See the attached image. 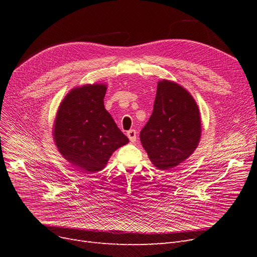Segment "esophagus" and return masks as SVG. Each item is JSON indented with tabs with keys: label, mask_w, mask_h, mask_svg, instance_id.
I'll return each instance as SVG.
<instances>
[{
	"label": "esophagus",
	"mask_w": 257,
	"mask_h": 257,
	"mask_svg": "<svg viewBox=\"0 0 257 257\" xmlns=\"http://www.w3.org/2000/svg\"><path fill=\"white\" fill-rule=\"evenodd\" d=\"M127 137H128V139H130V141H131L132 143H134V142H136V137H137V132H136L135 130H130V131L127 132Z\"/></svg>",
	"instance_id": "34e87169"
}]
</instances>
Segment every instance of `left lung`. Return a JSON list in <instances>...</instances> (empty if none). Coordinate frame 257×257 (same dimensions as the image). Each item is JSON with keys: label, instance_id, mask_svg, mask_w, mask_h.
Masks as SVG:
<instances>
[{"label": "left lung", "instance_id": "obj_1", "mask_svg": "<svg viewBox=\"0 0 257 257\" xmlns=\"http://www.w3.org/2000/svg\"><path fill=\"white\" fill-rule=\"evenodd\" d=\"M200 134L199 109L192 95L174 81H159L153 112L141 132L152 164L161 170L178 166L195 151Z\"/></svg>", "mask_w": 257, "mask_h": 257}]
</instances>
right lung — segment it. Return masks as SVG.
Instances as JSON below:
<instances>
[{
	"instance_id": "add662e5",
	"label": "right lung",
	"mask_w": 257,
	"mask_h": 257,
	"mask_svg": "<svg viewBox=\"0 0 257 257\" xmlns=\"http://www.w3.org/2000/svg\"><path fill=\"white\" fill-rule=\"evenodd\" d=\"M103 83L75 88L59 106L53 138L59 152L83 173L102 170L111 154L128 138L105 109Z\"/></svg>"
}]
</instances>
